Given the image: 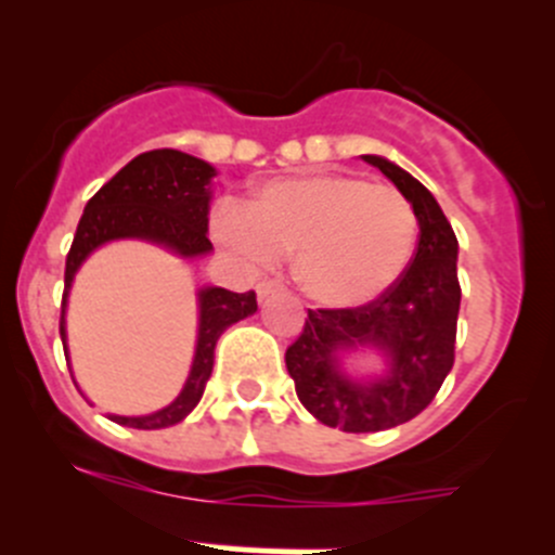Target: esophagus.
<instances>
[{
	"label": "esophagus",
	"mask_w": 555,
	"mask_h": 555,
	"mask_svg": "<svg viewBox=\"0 0 555 555\" xmlns=\"http://www.w3.org/2000/svg\"><path fill=\"white\" fill-rule=\"evenodd\" d=\"M283 288V283L281 281H272V278H263L261 283H258L256 286V292H258V299H267V297H272V294H278Z\"/></svg>",
	"instance_id": "esophagus-1"
}]
</instances>
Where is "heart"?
<instances>
[{
    "mask_svg": "<svg viewBox=\"0 0 555 555\" xmlns=\"http://www.w3.org/2000/svg\"><path fill=\"white\" fill-rule=\"evenodd\" d=\"M220 242L267 261L294 253V278L326 308H362L398 283L416 245V215L392 184L351 173L272 179L245 207L220 209Z\"/></svg>",
    "mask_w": 555,
    "mask_h": 555,
    "instance_id": "heart-1",
    "label": "heart"
}]
</instances>
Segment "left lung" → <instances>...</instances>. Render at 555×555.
Returning a JSON list of instances; mask_svg holds the SVG:
<instances>
[{"label": "left lung", "instance_id": "1", "mask_svg": "<svg viewBox=\"0 0 555 555\" xmlns=\"http://www.w3.org/2000/svg\"><path fill=\"white\" fill-rule=\"evenodd\" d=\"M409 198L420 242L398 283L362 308L308 310L305 330L286 348L297 398L319 422L346 433H376L414 420L430 405L455 362L457 236L430 190L378 155H362ZM373 345L390 360V373L357 383L339 371L348 347Z\"/></svg>", "mask_w": 555, "mask_h": 555}]
</instances>
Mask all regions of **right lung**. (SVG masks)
I'll return each mask as SVG.
<instances>
[{"label":"right lung","instance_id":"right-lung-1","mask_svg":"<svg viewBox=\"0 0 555 555\" xmlns=\"http://www.w3.org/2000/svg\"><path fill=\"white\" fill-rule=\"evenodd\" d=\"M215 168L179 150H152L133 157L122 171L111 177L83 207L65 261V294H62L60 335L67 348L65 308L78 267L94 247L111 240H146L168 247L182 258L204 256L212 250L207 240L209 198H212ZM258 310L256 292L234 294L229 288L207 286L198 292V340L190 376L171 405L146 416H116L119 425L157 430L182 422L202 400L212 376L218 337L236 321ZM67 357V351H65Z\"/></svg>","mask_w":555,"mask_h":555}]
</instances>
